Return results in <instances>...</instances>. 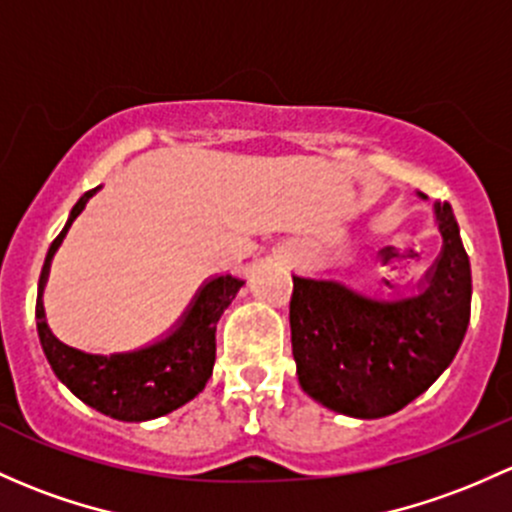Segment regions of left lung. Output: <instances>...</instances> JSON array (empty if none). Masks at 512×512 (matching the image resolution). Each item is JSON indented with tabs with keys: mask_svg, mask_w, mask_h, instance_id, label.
Returning a JSON list of instances; mask_svg holds the SVG:
<instances>
[{
	"mask_svg": "<svg viewBox=\"0 0 512 512\" xmlns=\"http://www.w3.org/2000/svg\"><path fill=\"white\" fill-rule=\"evenodd\" d=\"M444 252L414 297L375 301L336 282L294 277L292 353L306 395L333 412L402 410L449 368L471 319V265L449 203H437Z\"/></svg>",
	"mask_w": 512,
	"mask_h": 512,
	"instance_id": "obj_1",
	"label": "left lung"
}]
</instances>
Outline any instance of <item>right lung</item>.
Returning a JSON list of instances; mask_svg holds the SVG:
<instances>
[{"instance_id":"obj_1","label":"right lung","mask_w":512,"mask_h":512,"mask_svg":"<svg viewBox=\"0 0 512 512\" xmlns=\"http://www.w3.org/2000/svg\"><path fill=\"white\" fill-rule=\"evenodd\" d=\"M100 188V186H98ZM98 188H90L75 203L66 228L48 247L39 279V299H36V326H39L41 346L51 363L53 373L63 385L85 405L102 414L122 419V422H144L186 405L208 383L215 363V326L220 314L230 306L240 279L215 277L201 289L193 306L188 309L179 328L164 341L134 353L93 355L58 341L46 324L41 304L43 282L48 277L53 252L58 250L73 220L85 208L88 198Z\"/></svg>"}]
</instances>
